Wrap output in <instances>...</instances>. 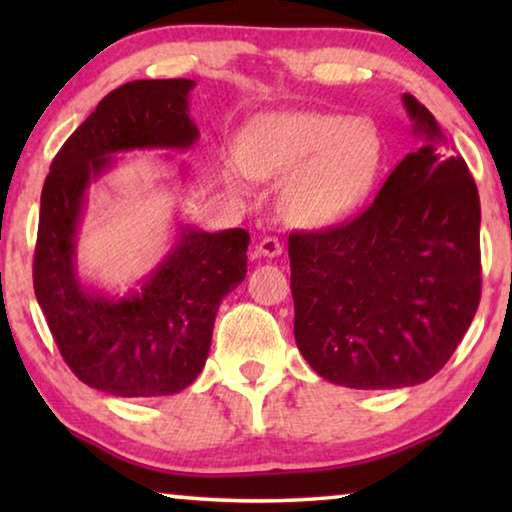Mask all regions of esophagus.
Masks as SVG:
<instances>
[{
	"label": "esophagus",
	"mask_w": 512,
	"mask_h": 512,
	"mask_svg": "<svg viewBox=\"0 0 512 512\" xmlns=\"http://www.w3.org/2000/svg\"><path fill=\"white\" fill-rule=\"evenodd\" d=\"M282 250H284V246H282L280 241H277L275 237H264V239L257 244V253L262 255V257H271V259H273V257H280Z\"/></svg>",
	"instance_id": "esophagus-1"
}]
</instances>
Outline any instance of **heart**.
<instances>
[{
  "instance_id": "b5f03b06",
  "label": "heart",
  "mask_w": 512,
  "mask_h": 512,
  "mask_svg": "<svg viewBox=\"0 0 512 512\" xmlns=\"http://www.w3.org/2000/svg\"><path fill=\"white\" fill-rule=\"evenodd\" d=\"M239 183H284L280 212L302 230H332L357 216L379 185L386 140L368 117L289 110L257 117L239 140Z\"/></svg>"
}]
</instances>
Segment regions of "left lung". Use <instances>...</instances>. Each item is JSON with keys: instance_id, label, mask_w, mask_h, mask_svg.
<instances>
[{"instance_id": "left-lung-1", "label": "left lung", "mask_w": 512, "mask_h": 512, "mask_svg": "<svg viewBox=\"0 0 512 512\" xmlns=\"http://www.w3.org/2000/svg\"><path fill=\"white\" fill-rule=\"evenodd\" d=\"M420 144L366 212L289 237L298 350L320 377L388 391L431 379L481 298L479 192L436 117L402 94Z\"/></svg>"}]
</instances>
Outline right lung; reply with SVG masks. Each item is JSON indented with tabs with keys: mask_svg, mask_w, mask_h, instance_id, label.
Returning <instances> with one entry per match:
<instances>
[{
	"mask_svg": "<svg viewBox=\"0 0 512 512\" xmlns=\"http://www.w3.org/2000/svg\"><path fill=\"white\" fill-rule=\"evenodd\" d=\"M192 79L133 81L112 90L69 135L40 196L36 298L60 354L83 384L117 397H160L201 375L221 300L246 280L248 232L176 221L169 250L124 296L81 275L79 230L90 187L121 153H183L198 142ZM164 160L173 162L171 155ZM176 164L187 173L185 162Z\"/></svg>",
	"mask_w": 512,
	"mask_h": 512,
	"instance_id": "right-lung-1",
	"label": "right lung"
}]
</instances>
